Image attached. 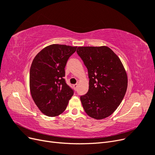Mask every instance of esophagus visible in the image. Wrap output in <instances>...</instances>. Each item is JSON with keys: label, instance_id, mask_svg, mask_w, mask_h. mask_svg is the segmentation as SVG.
Here are the masks:
<instances>
[{"label": "esophagus", "instance_id": "34e87169", "mask_svg": "<svg viewBox=\"0 0 155 155\" xmlns=\"http://www.w3.org/2000/svg\"><path fill=\"white\" fill-rule=\"evenodd\" d=\"M73 87H74V88L75 89H77L78 87V84H74V85H73Z\"/></svg>", "mask_w": 155, "mask_h": 155}]
</instances>
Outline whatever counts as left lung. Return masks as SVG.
Segmentation results:
<instances>
[{
    "mask_svg": "<svg viewBox=\"0 0 155 155\" xmlns=\"http://www.w3.org/2000/svg\"><path fill=\"white\" fill-rule=\"evenodd\" d=\"M88 70L89 88L80 100L86 113L101 120L111 115L122 101L127 88V76L122 63L105 46H81L77 49Z\"/></svg>",
    "mask_w": 155,
    "mask_h": 155,
    "instance_id": "8db88e82",
    "label": "left lung"
}]
</instances>
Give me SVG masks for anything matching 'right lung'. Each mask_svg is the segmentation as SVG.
Masks as SVG:
<instances>
[{"label": "right lung", "instance_id": "right-lung-1", "mask_svg": "<svg viewBox=\"0 0 155 155\" xmlns=\"http://www.w3.org/2000/svg\"><path fill=\"white\" fill-rule=\"evenodd\" d=\"M77 46L54 44L36 55L30 70V88L35 104L48 116H57L66 109L74 94L63 78L67 61Z\"/></svg>", "mask_w": 155, "mask_h": 155}]
</instances>
